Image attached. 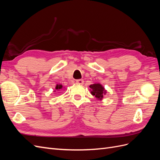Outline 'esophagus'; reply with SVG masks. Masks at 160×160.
<instances>
[{"mask_svg": "<svg viewBox=\"0 0 160 160\" xmlns=\"http://www.w3.org/2000/svg\"><path fill=\"white\" fill-rule=\"evenodd\" d=\"M76 83L79 85H83L84 83V81L83 79H78L76 81Z\"/></svg>", "mask_w": 160, "mask_h": 160, "instance_id": "esophagus-1", "label": "esophagus"}]
</instances>
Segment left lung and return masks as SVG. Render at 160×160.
<instances>
[{
    "instance_id": "1",
    "label": "left lung",
    "mask_w": 160,
    "mask_h": 160,
    "mask_svg": "<svg viewBox=\"0 0 160 160\" xmlns=\"http://www.w3.org/2000/svg\"><path fill=\"white\" fill-rule=\"evenodd\" d=\"M91 88V93L95 96L98 100H101L103 98V95L106 93V90L100 83H95L89 86Z\"/></svg>"
}]
</instances>
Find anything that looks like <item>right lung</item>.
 <instances>
[{
    "instance_id": "1",
    "label": "right lung",
    "mask_w": 160,
    "mask_h": 160,
    "mask_svg": "<svg viewBox=\"0 0 160 160\" xmlns=\"http://www.w3.org/2000/svg\"><path fill=\"white\" fill-rule=\"evenodd\" d=\"M62 85H56V88H55V89L57 90V91H59V90H60V89H62Z\"/></svg>"
}]
</instances>
